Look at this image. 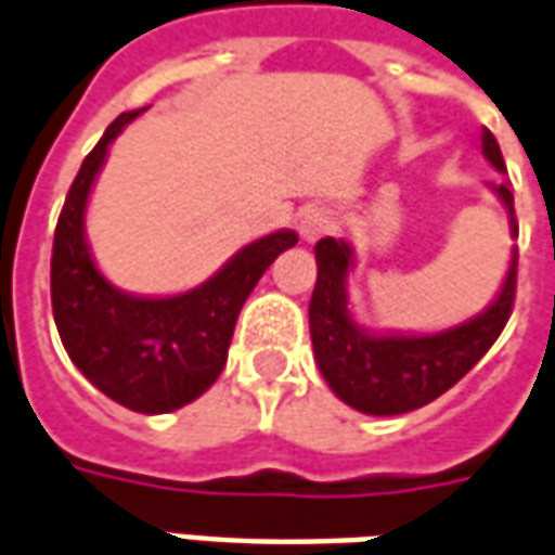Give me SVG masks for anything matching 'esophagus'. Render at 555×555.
<instances>
[{
    "mask_svg": "<svg viewBox=\"0 0 555 555\" xmlns=\"http://www.w3.org/2000/svg\"><path fill=\"white\" fill-rule=\"evenodd\" d=\"M332 229V214L326 208H308L299 217V235L301 241H317Z\"/></svg>",
    "mask_w": 555,
    "mask_h": 555,
    "instance_id": "34e87169",
    "label": "esophagus"
}]
</instances>
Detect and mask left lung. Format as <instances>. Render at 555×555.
Segmentation results:
<instances>
[{"mask_svg":"<svg viewBox=\"0 0 555 555\" xmlns=\"http://www.w3.org/2000/svg\"><path fill=\"white\" fill-rule=\"evenodd\" d=\"M480 147L492 166L504 171L495 135L483 129ZM517 238L514 193L507 183H492ZM317 254V286L308 308L311 344L320 372L332 392L362 414L392 416L416 411L475 369L480 357L502 335L517 296V247L507 266L502 293L472 320L431 335H374L362 328L347 311V274L353 269V247L344 238H320Z\"/></svg>","mask_w":555,"mask_h":555,"instance_id":"8db88e82","label":"left lung"}]
</instances>
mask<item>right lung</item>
<instances>
[{
    "label": "right lung",
    "instance_id": "obj_1",
    "mask_svg": "<svg viewBox=\"0 0 555 555\" xmlns=\"http://www.w3.org/2000/svg\"><path fill=\"white\" fill-rule=\"evenodd\" d=\"M141 111L120 114L80 163L53 232L51 301L68 359L95 389L129 411L168 414L220 377L241 305L299 235L281 229L241 247L214 278L181 296L147 299L108 284L90 254L83 214L111 141Z\"/></svg>",
    "mask_w": 555,
    "mask_h": 555
}]
</instances>
